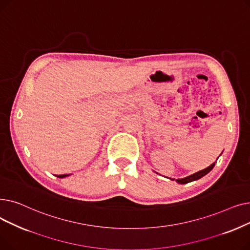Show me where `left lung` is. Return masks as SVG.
Segmentation results:
<instances>
[{
  "instance_id": "1",
  "label": "left lung",
  "mask_w": 250,
  "mask_h": 250,
  "mask_svg": "<svg viewBox=\"0 0 250 250\" xmlns=\"http://www.w3.org/2000/svg\"><path fill=\"white\" fill-rule=\"evenodd\" d=\"M214 166H215V162L213 164L209 165L208 167L201 170V171H199V172H196L194 174H191V175H189L188 177H185V178L176 179V181L178 183H181V185H185V183H188V182H190V181H193V180H196V179H200L201 177L205 176L207 173H208L209 171H211V170L214 168Z\"/></svg>"
}]
</instances>
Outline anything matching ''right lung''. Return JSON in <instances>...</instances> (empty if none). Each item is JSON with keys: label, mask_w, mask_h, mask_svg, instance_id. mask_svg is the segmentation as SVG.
Returning <instances> with one entry per match:
<instances>
[{"label": "right lung", "mask_w": 250, "mask_h": 250, "mask_svg": "<svg viewBox=\"0 0 250 250\" xmlns=\"http://www.w3.org/2000/svg\"><path fill=\"white\" fill-rule=\"evenodd\" d=\"M63 176H64V175H63ZM63 176H62V177H63Z\"/></svg>", "instance_id": "right-lung-1"}]
</instances>
